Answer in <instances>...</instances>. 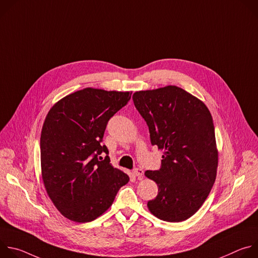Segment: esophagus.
I'll return each mask as SVG.
<instances>
[{"mask_svg":"<svg viewBox=\"0 0 258 258\" xmlns=\"http://www.w3.org/2000/svg\"><path fill=\"white\" fill-rule=\"evenodd\" d=\"M133 173H134V175H135V176H137L138 178H140V179H141V178L143 177V174H144V170H143L142 168L138 167V168H135V169H134Z\"/></svg>","mask_w":258,"mask_h":258,"instance_id":"34e87169","label":"esophagus"}]
</instances>
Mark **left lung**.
<instances>
[{
  "label": "left lung",
  "instance_id": "obj_1",
  "mask_svg": "<svg viewBox=\"0 0 258 258\" xmlns=\"http://www.w3.org/2000/svg\"><path fill=\"white\" fill-rule=\"evenodd\" d=\"M133 100L149 127L151 144L164 151L161 167L145 172L158 186L147 206L159 219L182 222L202 206L216 177L211 114L201 100L175 86L136 92Z\"/></svg>",
  "mask_w": 258,
  "mask_h": 258
}]
</instances>
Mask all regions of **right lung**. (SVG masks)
<instances>
[{
  "mask_svg": "<svg viewBox=\"0 0 258 258\" xmlns=\"http://www.w3.org/2000/svg\"><path fill=\"white\" fill-rule=\"evenodd\" d=\"M131 95L86 88L58 101L46 116L41 134L43 181L56 208L73 222L89 223L102 215L130 180L110 163L101 142L109 119Z\"/></svg>",
  "mask_w": 258,
  "mask_h": 258,
  "instance_id": "obj_1",
  "label": "right lung"
}]
</instances>
